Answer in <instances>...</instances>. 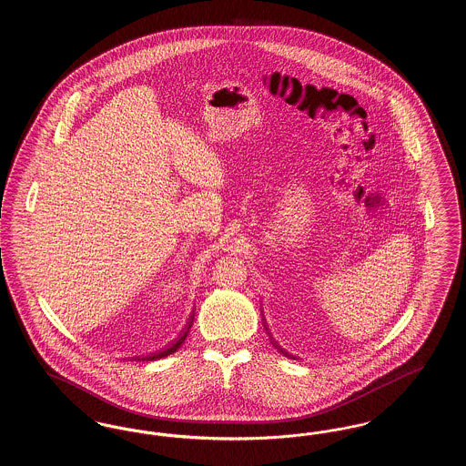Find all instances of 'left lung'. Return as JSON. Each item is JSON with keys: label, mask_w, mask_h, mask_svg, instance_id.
Listing matches in <instances>:
<instances>
[{"label": "left lung", "mask_w": 466, "mask_h": 466, "mask_svg": "<svg viewBox=\"0 0 466 466\" xmlns=\"http://www.w3.org/2000/svg\"><path fill=\"white\" fill-rule=\"evenodd\" d=\"M278 350H279V348H278ZM285 355H287V353H285ZM287 356H289V355H287Z\"/></svg>", "instance_id": "1"}]
</instances>
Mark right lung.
Masks as SVG:
<instances>
[{
  "mask_svg": "<svg viewBox=\"0 0 466 466\" xmlns=\"http://www.w3.org/2000/svg\"><path fill=\"white\" fill-rule=\"evenodd\" d=\"M192 323H194V316H190V319H188V325H187V329L183 330V333L179 335L177 339V342L173 344V346H169L167 350H164V351H160L158 355L150 356V360H154V358H164V356L171 355V353H175L177 348L183 344V340H185V337H187V333L190 330V327H192Z\"/></svg>",
  "mask_w": 466,
  "mask_h": 466,
  "instance_id": "obj_1",
  "label": "right lung"
}]
</instances>
